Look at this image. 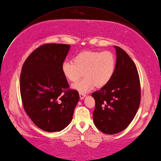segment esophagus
<instances>
[{"instance_id":"34e87169","label":"esophagus","mask_w":161,"mask_h":161,"mask_svg":"<svg viewBox=\"0 0 161 161\" xmlns=\"http://www.w3.org/2000/svg\"><path fill=\"white\" fill-rule=\"evenodd\" d=\"M79 96H80V98L81 99H83L86 96V95L85 94H82V93H79Z\"/></svg>"}]
</instances>
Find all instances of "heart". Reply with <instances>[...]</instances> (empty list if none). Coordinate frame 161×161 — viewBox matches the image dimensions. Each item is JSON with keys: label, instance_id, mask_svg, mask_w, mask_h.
<instances>
[{"label": "heart", "instance_id": "1", "mask_svg": "<svg viewBox=\"0 0 161 161\" xmlns=\"http://www.w3.org/2000/svg\"><path fill=\"white\" fill-rule=\"evenodd\" d=\"M116 65L114 55L108 51H84L74 58V63L65 61L62 70L70 82H77L84 72V78L72 87L80 93H86L107 84L113 77Z\"/></svg>", "mask_w": 161, "mask_h": 161}]
</instances>
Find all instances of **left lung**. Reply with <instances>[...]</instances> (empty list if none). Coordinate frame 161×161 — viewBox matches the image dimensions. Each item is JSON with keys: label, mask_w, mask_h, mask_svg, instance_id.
Here are the masks:
<instances>
[{"label": "left lung", "mask_w": 161, "mask_h": 161, "mask_svg": "<svg viewBox=\"0 0 161 161\" xmlns=\"http://www.w3.org/2000/svg\"><path fill=\"white\" fill-rule=\"evenodd\" d=\"M114 47L116 62L113 77L107 84L92 94L96 103L94 125L109 135L121 132L130 125L140 103V84L136 67L123 49Z\"/></svg>", "instance_id": "1"}]
</instances>
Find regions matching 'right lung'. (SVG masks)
I'll list each match as a JSON object with an SVG mask.
<instances>
[{"label":"right lung","mask_w":161,"mask_h":161,"mask_svg":"<svg viewBox=\"0 0 161 161\" xmlns=\"http://www.w3.org/2000/svg\"><path fill=\"white\" fill-rule=\"evenodd\" d=\"M70 46L48 43L34 50L25 60L20 75L25 111L40 129L60 131L71 122L79 100L77 91L69 89L62 70Z\"/></svg>","instance_id":"right-lung-1"}]
</instances>
